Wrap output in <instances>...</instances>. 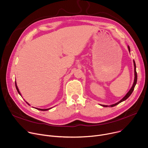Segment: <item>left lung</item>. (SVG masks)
<instances>
[{
  "mask_svg": "<svg viewBox=\"0 0 148 148\" xmlns=\"http://www.w3.org/2000/svg\"><path fill=\"white\" fill-rule=\"evenodd\" d=\"M128 51L129 52H130V47L128 46ZM134 62V75H135V77H134V83H133V84H132V86L131 87V88H130V90H129V92L126 94V95L120 100L119 101V102H117L116 103H115L114 104H112V105H110V106H107V105H102V104H100V106H103V107H114V106H115L116 105H118L119 104H120V103L125 101V100H127L130 96L132 94V92L134 91V88H135V86L136 84V82H137V73H136V65H135V62L134 61V60L133 61Z\"/></svg>",
  "mask_w": 148,
  "mask_h": 148,
  "instance_id": "obj_1",
  "label": "left lung"
}]
</instances>
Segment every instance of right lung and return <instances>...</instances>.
Returning <instances> with one entry per match:
<instances>
[{"mask_svg":"<svg viewBox=\"0 0 148 148\" xmlns=\"http://www.w3.org/2000/svg\"><path fill=\"white\" fill-rule=\"evenodd\" d=\"M15 85H16V89H17V92H18V94L21 96V93H20V91H19V90H18V87H17V83H16V82L15 81ZM26 102V101H25ZM27 103V104H28L29 106V103H28L27 102H26ZM36 109H37V110H41V111H47V110H49V109H51L52 108H47V109H41V108H36Z\"/></svg>","mask_w":148,"mask_h":148,"instance_id":"1","label":"right lung"}]
</instances>
